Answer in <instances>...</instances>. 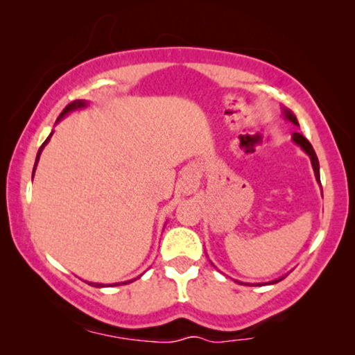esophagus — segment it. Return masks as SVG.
Returning <instances> with one entry per match:
<instances>
[{"label": "esophagus", "mask_w": 355, "mask_h": 355, "mask_svg": "<svg viewBox=\"0 0 355 355\" xmlns=\"http://www.w3.org/2000/svg\"><path fill=\"white\" fill-rule=\"evenodd\" d=\"M196 189H197V182L196 181H192V179H187V181H184V184H182L184 193L196 192Z\"/></svg>", "instance_id": "1"}]
</instances>
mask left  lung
<instances>
[{
    "label": "left lung",
    "instance_id": "8db88e82",
    "mask_svg": "<svg viewBox=\"0 0 355 355\" xmlns=\"http://www.w3.org/2000/svg\"><path fill=\"white\" fill-rule=\"evenodd\" d=\"M283 116H284V119L291 121V123H293L294 125H299L297 118H295L294 113H293V111H291V110L283 108ZM293 140H294V144H297L299 147L302 148L304 152L307 153L309 157H310V162H312V168H313V173H315V179H317V182L320 184V163H318L317 155H315L313 147H312V145H310L309 140L305 139L302 134H299V132H294V134H293ZM281 279H284V276H281V278H278V279L270 281V283H266V284H275V283H278V281H281ZM237 283H239V281H237ZM241 284H242V283H241Z\"/></svg>",
    "mask_w": 355,
    "mask_h": 355
}]
</instances>
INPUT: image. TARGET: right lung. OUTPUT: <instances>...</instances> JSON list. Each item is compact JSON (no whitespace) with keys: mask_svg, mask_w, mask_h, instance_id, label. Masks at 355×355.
Instances as JSON below:
<instances>
[{"mask_svg":"<svg viewBox=\"0 0 355 355\" xmlns=\"http://www.w3.org/2000/svg\"><path fill=\"white\" fill-rule=\"evenodd\" d=\"M89 105L87 103L85 100H76V101H72V103H69L64 108V111H62V113L60 114V118H58V121H61L62 118H64L66 114H69V113H72V111H76V110H82V108H85V106ZM56 121V123H58ZM51 135H53V132L48 135V139L45 140V142L42 144V147L38 148V153H37V158H35V164H33V173H35V168H37V163H38V159H40V155H42V152H43V148H45V145L50 142V139H51ZM134 279H129V281H124V283H114V284H110V286H118V284H128V283H132ZM90 286H95V288H105V284H100V283H89Z\"/></svg>","mask_w":355,"mask_h":355,"instance_id":"obj_1","label":"right lung"}]
</instances>
